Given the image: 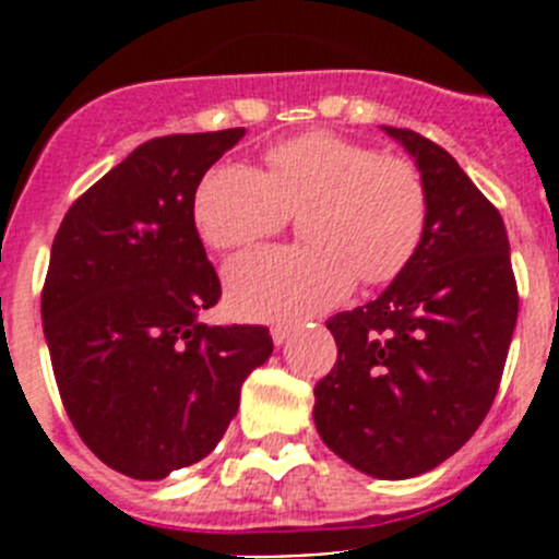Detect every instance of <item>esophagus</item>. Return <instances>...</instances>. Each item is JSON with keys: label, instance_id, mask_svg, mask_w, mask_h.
<instances>
[{"label": "esophagus", "instance_id": "34e87169", "mask_svg": "<svg viewBox=\"0 0 559 559\" xmlns=\"http://www.w3.org/2000/svg\"><path fill=\"white\" fill-rule=\"evenodd\" d=\"M290 333H294L290 324H274V328H271V338H274V344H285Z\"/></svg>", "mask_w": 559, "mask_h": 559}]
</instances>
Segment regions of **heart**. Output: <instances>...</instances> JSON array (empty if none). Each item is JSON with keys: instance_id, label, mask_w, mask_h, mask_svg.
I'll list each match as a JSON object with an SVG mask.
<instances>
[{"instance_id": "obj_1", "label": "heart", "mask_w": 559, "mask_h": 559, "mask_svg": "<svg viewBox=\"0 0 559 559\" xmlns=\"http://www.w3.org/2000/svg\"><path fill=\"white\" fill-rule=\"evenodd\" d=\"M195 224L229 251L302 215L305 246H271L226 265L235 310L251 319H299L353 288L392 283L408 269L428 226V187L414 162L316 131L265 151V173L215 165L195 190Z\"/></svg>"}]
</instances>
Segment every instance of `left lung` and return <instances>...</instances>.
I'll return each instance as SVG.
<instances>
[{
	"instance_id": "left-lung-1",
	"label": "left lung",
	"mask_w": 559,
	"mask_h": 559,
	"mask_svg": "<svg viewBox=\"0 0 559 559\" xmlns=\"http://www.w3.org/2000/svg\"><path fill=\"white\" fill-rule=\"evenodd\" d=\"M386 133L426 179V237L378 299L328 322L338 358L316 383L313 419L360 473L412 478L453 456L490 412L518 283L501 212L451 153L412 128Z\"/></svg>"
}]
</instances>
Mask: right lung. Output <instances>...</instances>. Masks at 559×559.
<instances>
[{
    "label": "right lung",
    "instance_id": "add662e5",
    "mask_svg": "<svg viewBox=\"0 0 559 559\" xmlns=\"http://www.w3.org/2000/svg\"><path fill=\"white\" fill-rule=\"evenodd\" d=\"M243 128L142 142L63 215L41 290L61 403L86 448L140 481L204 459L274 349L263 324H201L221 280L195 190Z\"/></svg>",
    "mask_w": 559,
    "mask_h": 559
}]
</instances>
